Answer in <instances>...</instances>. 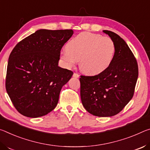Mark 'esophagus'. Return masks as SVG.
Listing matches in <instances>:
<instances>
[{
  "mask_svg": "<svg viewBox=\"0 0 150 150\" xmlns=\"http://www.w3.org/2000/svg\"><path fill=\"white\" fill-rule=\"evenodd\" d=\"M73 77H74V78H79V74H78L77 73H74Z\"/></svg>",
  "mask_w": 150,
  "mask_h": 150,
  "instance_id": "34e87169",
  "label": "esophagus"
}]
</instances>
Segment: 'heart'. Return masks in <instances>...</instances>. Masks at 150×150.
<instances>
[{
    "mask_svg": "<svg viewBox=\"0 0 150 150\" xmlns=\"http://www.w3.org/2000/svg\"><path fill=\"white\" fill-rule=\"evenodd\" d=\"M114 42L107 36L90 33H81L66 45L60 59L67 68H79L88 75H98L110 67L115 54Z\"/></svg>",
    "mask_w": 150,
    "mask_h": 150,
    "instance_id": "heart-1",
    "label": "heart"
}]
</instances>
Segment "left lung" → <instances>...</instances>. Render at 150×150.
<instances>
[{
    "instance_id": "left-lung-1",
    "label": "left lung",
    "mask_w": 150,
    "mask_h": 150,
    "mask_svg": "<svg viewBox=\"0 0 150 150\" xmlns=\"http://www.w3.org/2000/svg\"><path fill=\"white\" fill-rule=\"evenodd\" d=\"M114 42L115 54L110 67L94 76H81L82 105L94 116L111 117L118 114L133 97L138 66L126 42L117 34L103 30Z\"/></svg>"
}]
</instances>
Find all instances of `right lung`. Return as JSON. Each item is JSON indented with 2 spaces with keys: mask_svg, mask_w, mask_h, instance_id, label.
Returning <instances> with one entry per match:
<instances>
[{
  "mask_svg": "<svg viewBox=\"0 0 150 150\" xmlns=\"http://www.w3.org/2000/svg\"><path fill=\"white\" fill-rule=\"evenodd\" d=\"M72 30L40 29L23 39L8 58L6 90L24 116L41 117L58 104L59 95L73 72L58 66L60 50Z\"/></svg>",
  "mask_w": 150,
  "mask_h": 150,
  "instance_id": "right-lung-1",
  "label": "right lung"
}]
</instances>
